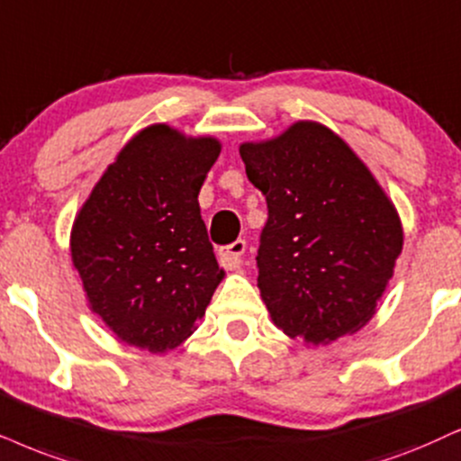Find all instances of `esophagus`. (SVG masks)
I'll list each match as a JSON object with an SVG mask.
<instances>
[{
    "instance_id": "1",
    "label": "esophagus",
    "mask_w": 461,
    "mask_h": 461,
    "mask_svg": "<svg viewBox=\"0 0 461 461\" xmlns=\"http://www.w3.org/2000/svg\"><path fill=\"white\" fill-rule=\"evenodd\" d=\"M244 253H247V242L244 240L227 244V247L219 250L221 266L227 267V270H236V267H240L244 264Z\"/></svg>"
}]
</instances>
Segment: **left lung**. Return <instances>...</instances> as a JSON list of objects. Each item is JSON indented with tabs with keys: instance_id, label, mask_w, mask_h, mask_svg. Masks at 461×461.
Wrapping results in <instances>:
<instances>
[{
	"instance_id": "8db88e82",
	"label": "left lung",
	"mask_w": 461,
	"mask_h": 461,
	"mask_svg": "<svg viewBox=\"0 0 461 461\" xmlns=\"http://www.w3.org/2000/svg\"><path fill=\"white\" fill-rule=\"evenodd\" d=\"M240 157L267 202L258 287L274 325L311 345L359 331L404 242L392 200L345 140L314 121L244 142Z\"/></svg>"
}]
</instances>
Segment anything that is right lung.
Listing matches in <instances>:
<instances>
[{
  "instance_id": "obj_1",
  "label": "right lung",
  "mask_w": 461,
  "mask_h": 461,
  "mask_svg": "<svg viewBox=\"0 0 461 461\" xmlns=\"http://www.w3.org/2000/svg\"><path fill=\"white\" fill-rule=\"evenodd\" d=\"M217 138L150 125L76 214L69 249L91 311L125 345L166 353L194 334L225 276L200 214Z\"/></svg>"
}]
</instances>
